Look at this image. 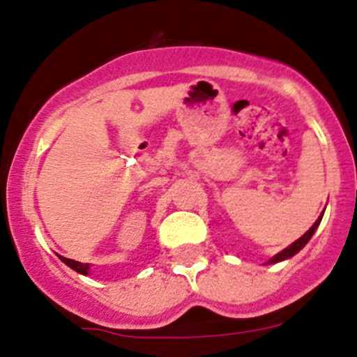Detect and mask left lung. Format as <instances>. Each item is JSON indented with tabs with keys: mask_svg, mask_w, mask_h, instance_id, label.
<instances>
[{
	"mask_svg": "<svg viewBox=\"0 0 357 357\" xmlns=\"http://www.w3.org/2000/svg\"><path fill=\"white\" fill-rule=\"evenodd\" d=\"M322 215H324V212H322V214L319 215V219H317V221L314 222V226H312L310 229H308V231L305 232V234H303V236H300V238L297 239V241H295V243H291L290 246L285 248V250H282V251H280V253H276L275 256H271V258L268 259V261H266V265H273V263L285 261V259H290L291 256H295V255H297L298 251L302 250V248L305 246V244H307L308 241H310V238H312V236H314V232H315V229H317V227H319L320 221H322Z\"/></svg>",
	"mask_w": 357,
	"mask_h": 357,
	"instance_id": "left-lung-1",
	"label": "left lung"
}]
</instances>
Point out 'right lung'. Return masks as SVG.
I'll list each match as a JSON object with an SVG mask.
<instances>
[{
  "mask_svg": "<svg viewBox=\"0 0 357 357\" xmlns=\"http://www.w3.org/2000/svg\"><path fill=\"white\" fill-rule=\"evenodd\" d=\"M59 258L62 259V261L66 263L67 266L72 268V270L77 271V273H81V275H89V270H91V265H89V263H86V265H84V263H81V261H75V259L63 258V256H60V255H59Z\"/></svg>",
  "mask_w": 357,
  "mask_h": 357,
  "instance_id": "obj_1",
  "label": "right lung"
}]
</instances>
